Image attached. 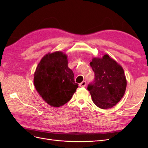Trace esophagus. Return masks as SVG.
Returning a JSON list of instances; mask_svg holds the SVG:
<instances>
[{
    "label": "esophagus",
    "mask_w": 148,
    "mask_h": 148,
    "mask_svg": "<svg viewBox=\"0 0 148 148\" xmlns=\"http://www.w3.org/2000/svg\"><path fill=\"white\" fill-rule=\"evenodd\" d=\"M86 82L85 81H83L81 83H79V86H81V87L86 86Z\"/></svg>",
    "instance_id": "obj_1"
}]
</instances>
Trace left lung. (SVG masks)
<instances>
[{
	"label": "left lung",
	"instance_id": "left-lung-1",
	"mask_svg": "<svg viewBox=\"0 0 148 148\" xmlns=\"http://www.w3.org/2000/svg\"><path fill=\"white\" fill-rule=\"evenodd\" d=\"M90 66L95 79L88 86L93 102L101 109L114 107L123 97L127 79L122 67L108 55L101 59L93 58Z\"/></svg>",
	"mask_w": 148,
	"mask_h": 148
}]
</instances>
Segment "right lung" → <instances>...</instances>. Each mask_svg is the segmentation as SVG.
<instances>
[{
    "label": "right lung",
    "instance_id": "right-lung-1",
    "mask_svg": "<svg viewBox=\"0 0 148 148\" xmlns=\"http://www.w3.org/2000/svg\"><path fill=\"white\" fill-rule=\"evenodd\" d=\"M34 84L43 100L55 107L68 102L78 87L73 71L68 66L66 56L59 51L46 54L40 61Z\"/></svg>",
    "mask_w": 148,
    "mask_h": 148
}]
</instances>
